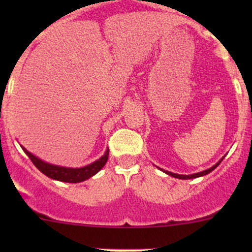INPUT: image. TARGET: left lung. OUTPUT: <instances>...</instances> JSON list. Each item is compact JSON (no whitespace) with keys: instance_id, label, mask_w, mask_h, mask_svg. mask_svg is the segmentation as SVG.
I'll return each instance as SVG.
<instances>
[{"instance_id":"1","label":"left lung","mask_w":252,"mask_h":252,"mask_svg":"<svg viewBox=\"0 0 252 252\" xmlns=\"http://www.w3.org/2000/svg\"><path fill=\"white\" fill-rule=\"evenodd\" d=\"M223 158H224V156H223L222 158H220V161H218L217 163L215 164V166H212V167H211V168H208V169H205V171H202V172H199V173H194V174H189V175H184V174H177V173H173V172L164 171V169H161V171H162V172H164V173H166V174L171 175V177H173V178H178V179H194V178L204 177V175L208 174V173H211V172H212L213 169H215V168H217V167H218V164H220V162L223 161Z\"/></svg>"}]
</instances>
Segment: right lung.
I'll list each match as a JSON object with an SVG mask.
<instances>
[{"label": "right lung", "mask_w": 252, "mask_h": 252, "mask_svg": "<svg viewBox=\"0 0 252 252\" xmlns=\"http://www.w3.org/2000/svg\"><path fill=\"white\" fill-rule=\"evenodd\" d=\"M22 149L41 173H44L46 177L51 178V179L60 180V182L64 183H80L95 175L103 168V166H105L108 159V154H110V150L107 149L105 154H103V156H101L100 158L96 159L93 163L80 167V168H70V167H62L57 166V164L48 163V162L42 161L41 158H39L35 155H32V152L28 151L25 147L22 146Z\"/></svg>", "instance_id": "add662e5"}]
</instances>
